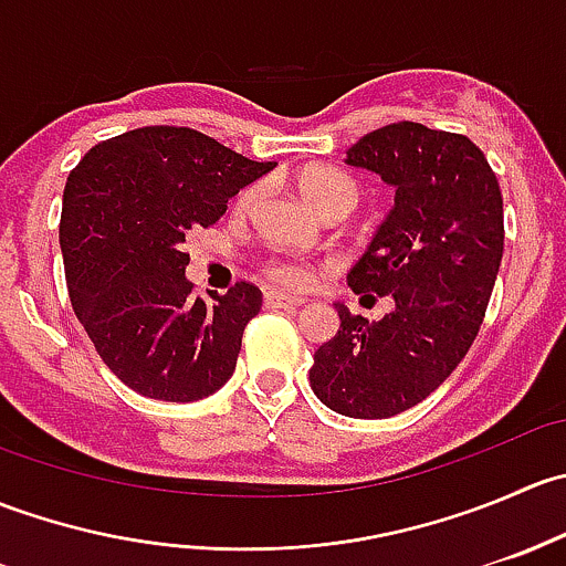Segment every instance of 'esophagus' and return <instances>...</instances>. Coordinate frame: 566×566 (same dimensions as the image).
<instances>
[{"label":"esophagus","mask_w":566,"mask_h":566,"mask_svg":"<svg viewBox=\"0 0 566 566\" xmlns=\"http://www.w3.org/2000/svg\"><path fill=\"white\" fill-rule=\"evenodd\" d=\"M301 304H304V298H298V295H284L276 293V290H268L265 293L268 310H298Z\"/></svg>","instance_id":"1"}]
</instances>
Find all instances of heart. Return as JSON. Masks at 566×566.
<instances>
[{
    "mask_svg": "<svg viewBox=\"0 0 566 566\" xmlns=\"http://www.w3.org/2000/svg\"><path fill=\"white\" fill-rule=\"evenodd\" d=\"M298 188L301 193H304L306 202L315 210L325 208V205L331 202H342L347 205V208H353L358 197L356 182H353L345 172L331 167L306 169V172L298 177ZM251 197H254V188L243 193V202H249ZM268 273H271V279H276V282L287 284V287H304V284L310 282V271H306L304 265H298V262H271V265H268Z\"/></svg>",
    "mask_w": 566,
    "mask_h": 566,
    "instance_id": "1",
    "label": "heart"
}]
</instances>
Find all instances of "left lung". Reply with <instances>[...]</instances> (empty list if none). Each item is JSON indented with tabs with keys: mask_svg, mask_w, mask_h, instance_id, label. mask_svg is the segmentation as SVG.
Masks as SVG:
<instances>
[{
	"mask_svg": "<svg viewBox=\"0 0 566 566\" xmlns=\"http://www.w3.org/2000/svg\"><path fill=\"white\" fill-rule=\"evenodd\" d=\"M347 167L375 172L394 205L347 271L353 293L391 295L378 323L339 312L317 347L312 391L350 419H389L430 397L476 339L504 254V202L468 136L394 123L361 136Z\"/></svg>",
	"mask_w": 566,
	"mask_h": 566,
	"instance_id": "left-lung-1",
	"label": "left lung"
}]
</instances>
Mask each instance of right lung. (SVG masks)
Instances as JSON below:
<instances>
[{
    "instance_id": "add662e5",
    "label": "right lung",
    "mask_w": 566,
    "mask_h": 566,
    "mask_svg": "<svg viewBox=\"0 0 566 566\" xmlns=\"http://www.w3.org/2000/svg\"><path fill=\"white\" fill-rule=\"evenodd\" d=\"M273 167L199 130L150 125L95 145L67 177L60 221L67 295L128 389L193 402L232 378L262 293L238 282L205 304L186 279L182 243Z\"/></svg>"
}]
</instances>
